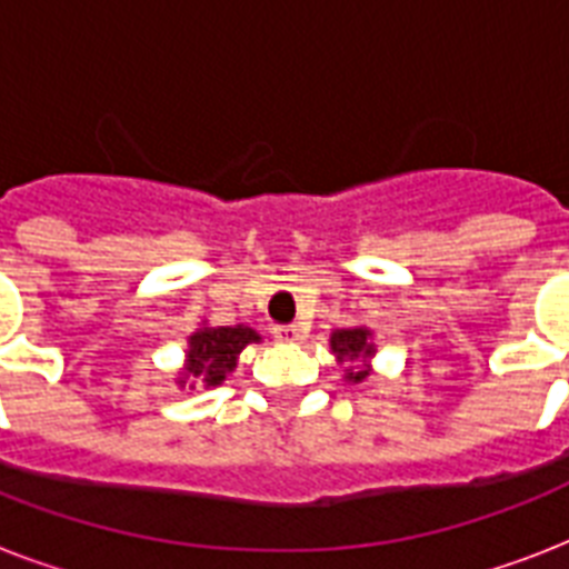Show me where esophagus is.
Masks as SVG:
<instances>
[{
	"instance_id": "34e87169",
	"label": "esophagus",
	"mask_w": 569,
	"mask_h": 569,
	"mask_svg": "<svg viewBox=\"0 0 569 569\" xmlns=\"http://www.w3.org/2000/svg\"><path fill=\"white\" fill-rule=\"evenodd\" d=\"M277 342H301V328L298 325H283V328H274Z\"/></svg>"
}]
</instances>
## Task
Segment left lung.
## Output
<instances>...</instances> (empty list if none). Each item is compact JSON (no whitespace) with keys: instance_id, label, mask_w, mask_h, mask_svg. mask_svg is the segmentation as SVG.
<instances>
[{"instance_id":"left-lung-1","label":"left lung","mask_w":569,"mask_h":569,"mask_svg":"<svg viewBox=\"0 0 569 569\" xmlns=\"http://www.w3.org/2000/svg\"><path fill=\"white\" fill-rule=\"evenodd\" d=\"M330 348L337 355L339 363L346 366V380L351 383H360V380L369 378V360L375 357L372 346V330L366 328H342L330 333Z\"/></svg>"}]
</instances>
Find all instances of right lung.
<instances>
[{
  "instance_id": "1",
  "label": "right lung",
  "mask_w": 569,
  "mask_h": 569,
  "mask_svg": "<svg viewBox=\"0 0 569 569\" xmlns=\"http://www.w3.org/2000/svg\"><path fill=\"white\" fill-rule=\"evenodd\" d=\"M250 342H259L257 330L236 325V328H197L186 348V369L177 383L186 387V380H197L206 387H218L227 375L236 369V360Z\"/></svg>"
}]
</instances>
